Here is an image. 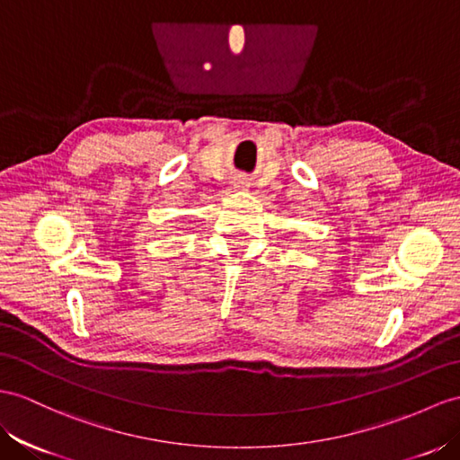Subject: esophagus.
<instances>
[{
	"label": "esophagus",
	"mask_w": 460,
	"mask_h": 460,
	"mask_svg": "<svg viewBox=\"0 0 460 460\" xmlns=\"http://www.w3.org/2000/svg\"><path fill=\"white\" fill-rule=\"evenodd\" d=\"M239 186H243V182H239V184H237V188H239Z\"/></svg>",
	"instance_id": "esophagus-1"
}]
</instances>
